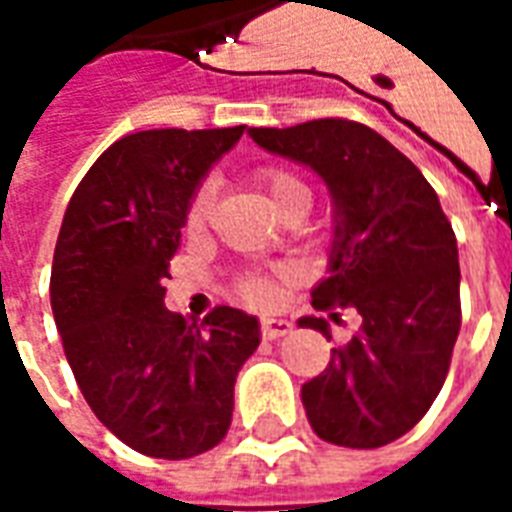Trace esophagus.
Returning <instances> with one entry per match:
<instances>
[{"label": "esophagus", "instance_id": "1", "mask_svg": "<svg viewBox=\"0 0 512 512\" xmlns=\"http://www.w3.org/2000/svg\"><path fill=\"white\" fill-rule=\"evenodd\" d=\"M260 332H263L266 340H279V337H285V334L293 332V323L285 321V318H263Z\"/></svg>", "mask_w": 512, "mask_h": 512}]
</instances>
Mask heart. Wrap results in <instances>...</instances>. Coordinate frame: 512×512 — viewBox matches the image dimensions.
Returning a JSON list of instances; mask_svg holds the SVG:
<instances>
[{
	"label": "heart",
	"mask_w": 512,
	"mask_h": 512,
	"mask_svg": "<svg viewBox=\"0 0 512 512\" xmlns=\"http://www.w3.org/2000/svg\"><path fill=\"white\" fill-rule=\"evenodd\" d=\"M260 189L266 194V200L271 202V208L282 216L290 208H310L312 200V191L310 186L304 183V178H299L296 172H290V169H266V172H260ZM211 186L205 183L200 189L194 191V197H191L189 208H186V230L191 235H200L205 227H208V219H211ZM282 279H288L285 271H277L274 277H266V274H246L241 282H238V293H241V299L249 301V304H255V307H266L274 301L277 296V285Z\"/></svg>",
	"instance_id": "heart-1"
}]
</instances>
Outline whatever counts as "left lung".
<instances>
[{"label":"left lung","instance_id":"1","mask_svg":"<svg viewBox=\"0 0 512 512\" xmlns=\"http://www.w3.org/2000/svg\"><path fill=\"white\" fill-rule=\"evenodd\" d=\"M257 145L318 172L334 205L329 277L312 307L354 310L359 329L301 386L312 430L329 444L373 450L425 417L441 392L461 332L458 244L436 191L373 128L326 117L249 128ZM299 326L326 337V318Z\"/></svg>","mask_w":512,"mask_h":512}]
</instances>
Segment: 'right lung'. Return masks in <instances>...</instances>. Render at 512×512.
<instances>
[{
  "label": "right lung",
  "mask_w": 512,
  "mask_h": 512,
  "mask_svg": "<svg viewBox=\"0 0 512 512\" xmlns=\"http://www.w3.org/2000/svg\"><path fill=\"white\" fill-rule=\"evenodd\" d=\"M246 126L153 128L106 147L73 191L51 266V312L93 414L131 450L183 461L224 439L260 323L164 307L194 191Z\"/></svg>",
  "instance_id": "1"
}]
</instances>
